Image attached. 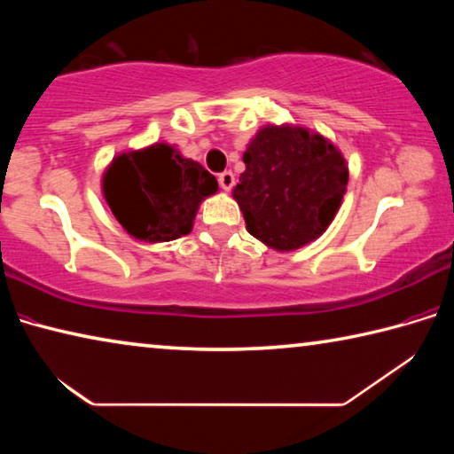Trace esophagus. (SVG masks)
Listing matches in <instances>:
<instances>
[{
	"label": "esophagus",
	"mask_w": 454,
	"mask_h": 454,
	"mask_svg": "<svg viewBox=\"0 0 454 454\" xmlns=\"http://www.w3.org/2000/svg\"><path fill=\"white\" fill-rule=\"evenodd\" d=\"M218 184H220L222 190L230 192V190L234 188V174H232V172H222V174L218 176Z\"/></svg>",
	"instance_id": "esophagus-1"
}]
</instances>
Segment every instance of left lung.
Returning <instances> with one entry per match:
<instances>
[{
  "label": "left lung",
  "mask_w": 454,
  "mask_h": 454,
  "mask_svg": "<svg viewBox=\"0 0 454 454\" xmlns=\"http://www.w3.org/2000/svg\"><path fill=\"white\" fill-rule=\"evenodd\" d=\"M246 170L232 196L246 230L276 252H292L326 232L347 194L342 152L304 126H262L246 145Z\"/></svg>",
  "instance_id": "1"
}]
</instances>
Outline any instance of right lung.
<instances>
[{
  "instance_id": "right-lung-1",
  "label": "right lung",
  "mask_w": 454,
  "mask_h": 454,
  "mask_svg": "<svg viewBox=\"0 0 454 454\" xmlns=\"http://www.w3.org/2000/svg\"><path fill=\"white\" fill-rule=\"evenodd\" d=\"M216 192L206 168L166 142L118 153L102 176L106 204L121 228L150 244L190 234L200 204Z\"/></svg>"
}]
</instances>
